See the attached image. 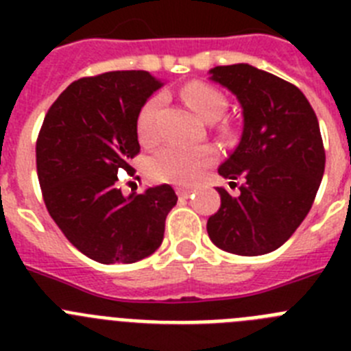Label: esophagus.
Returning a JSON list of instances; mask_svg holds the SVG:
<instances>
[{"label": "esophagus", "instance_id": "1", "mask_svg": "<svg viewBox=\"0 0 351 351\" xmlns=\"http://www.w3.org/2000/svg\"><path fill=\"white\" fill-rule=\"evenodd\" d=\"M178 195L179 198H188L191 195V191L188 188H178Z\"/></svg>", "mask_w": 351, "mask_h": 351}]
</instances>
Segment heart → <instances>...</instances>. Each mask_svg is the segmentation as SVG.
Instances as JSON below:
<instances>
[{
	"mask_svg": "<svg viewBox=\"0 0 351 351\" xmlns=\"http://www.w3.org/2000/svg\"><path fill=\"white\" fill-rule=\"evenodd\" d=\"M182 98L198 116L206 121H216L226 108V98L218 89L204 82H190L182 89ZM163 107V96L156 95L142 105L137 116V133L142 144L151 145L158 141V112ZM216 160V151L209 145L182 147L169 144L158 149L149 160V173L158 181H172L178 184H193L204 169Z\"/></svg>",
	"mask_w": 351,
	"mask_h": 351,
	"instance_id": "1",
	"label": "heart"
}]
</instances>
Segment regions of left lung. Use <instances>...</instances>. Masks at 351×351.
<instances>
[{
	"instance_id": "1",
	"label": "left lung",
	"mask_w": 351,
	"mask_h": 351,
	"mask_svg": "<svg viewBox=\"0 0 351 351\" xmlns=\"http://www.w3.org/2000/svg\"><path fill=\"white\" fill-rule=\"evenodd\" d=\"M243 107V135L218 169L230 188H218L221 206L207 221L219 250L258 256L283 246L308 216L325 170L318 119L297 86L251 64L209 71Z\"/></svg>"
}]
</instances>
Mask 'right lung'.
I'll return each mask as SVG.
<instances>
[{"mask_svg": "<svg viewBox=\"0 0 351 351\" xmlns=\"http://www.w3.org/2000/svg\"><path fill=\"white\" fill-rule=\"evenodd\" d=\"M163 84L149 71H107L71 82L45 114L36 141L43 202L64 237L100 263L153 255L178 204L170 184L125 197L119 178L141 153L137 116Z\"/></svg>", "mask_w": 351, "mask_h": 351, "instance_id": "add662e5", "label": "right lung"}]
</instances>
